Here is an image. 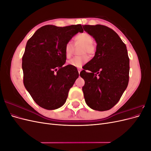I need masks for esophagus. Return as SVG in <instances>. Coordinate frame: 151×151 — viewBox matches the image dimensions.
<instances>
[{
	"label": "esophagus",
	"instance_id": "obj_1",
	"mask_svg": "<svg viewBox=\"0 0 151 151\" xmlns=\"http://www.w3.org/2000/svg\"><path fill=\"white\" fill-rule=\"evenodd\" d=\"M81 70H82V69H81V68H78V72H79V74H80V72H81Z\"/></svg>",
	"mask_w": 151,
	"mask_h": 151
}]
</instances>
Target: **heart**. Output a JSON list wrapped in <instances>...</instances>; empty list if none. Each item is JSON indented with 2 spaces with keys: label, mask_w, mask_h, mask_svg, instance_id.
Instances as JSON below:
<instances>
[{
  "label": "heart",
  "mask_w": 151,
  "mask_h": 151,
  "mask_svg": "<svg viewBox=\"0 0 151 151\" xmlns=\"http://www.w3.org/2000/svg\"><path fill=\"white\" fill-rule=\"evenodd\" d=\"M93 38L89 34L85 33H81L74 37V42L76 46L83 45L81 48V54L88 53V55H92L94 53L96 47L93 43ZM74 47L71 42H68L66 43L64 54L67 58H69L74 53ZM88 58L86 55H82L81 56H77L72 58L67 62V64L72 67L76 68H81L84 64L88 62Z\"/></svg>",
  "instance_id": "obj_1"
}]
</instances>
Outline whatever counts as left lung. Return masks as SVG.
Wrapping results in <instances>:
<instances>
[{
	"instance_id": "1",
	"label": "left lung",
	"mask_w": 151,
	"mask_h": 151,
	"mask_svg": "<svg viewBox=\"0 0 151 151\" xmlns=\"http://www.w3.org/2000/svg\"><path fill=\"white\" fill-rule=\"evenodd\" d=\"M83 28L97 43L94 57L80 73L85 81V101L94 110H109L119 101L129 84L130 61L126 45L107 26L84 25Z\"/></svg>"
}]
</instances>
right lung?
I'll return each instance as SVG.
<instances>
[{
	"label": "right lung",
	"mask_w": 151,
	"mask_h": 151,
	"mask_svg": "<svg viewBox=\"0 0 151 151\" xmlns=\"http://www.w3.org/2000/svg\"><path fill=\"white\" fill-rule=\"evenodd\" d=\"M81 24L65 27L46 25L28 41L22 58L23 83L35 103L52 110L63 106L68 91L78 78L76 67L63 66L65 45L77 33Z\"/></svg>",
	"instance_id": "1"
}]
</instances>
